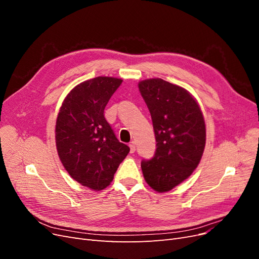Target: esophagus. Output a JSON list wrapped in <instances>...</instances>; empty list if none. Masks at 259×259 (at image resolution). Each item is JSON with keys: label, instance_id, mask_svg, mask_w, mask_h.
Wrapping results in <instances>:
<instances>
[{"label": "esophagus", "instance_id": "1", "mask_svg": "<svg viewBox=\"0 0 259 259\" xmlns=\"http://www.w3.org/2000/svg\"><path fill=\"white\" fill-rule=\"evenodd\" d=\"M135 150H136V145H135L134 142H132L130 144V151H131V153H134Z\"/></svg>", "mask_w": 259, "mask_h": 259}]
</instances>
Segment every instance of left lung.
Wrapping results in <instances>:
<instances>
[{"mask_svg":"<svg viewBox=\"0 0 259 259\" xmlns=\"http://www.w3.org/2000/svg\"><path fill=\"white\" fill-rule=\"evenodd\" d=\"M150 111L156 149L151 160L142 162L147 184L167 192L189 177L204 152L206 128L198 101L182 86L159 77L138 83Z\"/></svg>","mask_w":259,"mask_h":259,"instance_id":"obj_1","label":"left lung"}]
</instances>
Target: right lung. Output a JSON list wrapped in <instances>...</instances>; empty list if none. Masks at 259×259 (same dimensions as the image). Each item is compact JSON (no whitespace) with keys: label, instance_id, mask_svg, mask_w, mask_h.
I'll return each mask as SVG.
<instances>
[{"label":"right lung","instance_id":"1","mask_svg":"<svg viewBox=\"0 0 259 259\" xmlns=\"http://www.w3.org/2000/svg\"><path fill=\"white\" fill-rule=\"evenodd\" d=\"M123 80L97 76L70 91L56 120L55 139L62 165L75 182L100 191L113 180L130 148L106 121L105 107Z\"/></svg>","mask_w":259,"mask_h":259}]
</instances>
